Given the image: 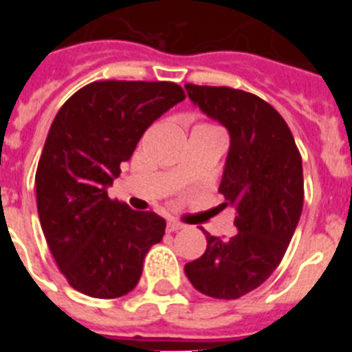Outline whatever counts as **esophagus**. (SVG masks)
I'll use <instances>...</instances> for the list:
<instances>
[{"instance_id": "esophagus-1", "label": "esophagus", "mask_w": 352, "mask_h": 352, "mask_svg": "<svg viewBox=\"0 0 352 352\" xmlns=\"http://www.w3.org/2000/svg\"><path fill=\"white\" fill-rule=\"evenodd\" d=\"M183 223L182 222H178V220H169V222H167V231L169 232H176V231H179V229H183Z\"/></svg>"}]
</instances>
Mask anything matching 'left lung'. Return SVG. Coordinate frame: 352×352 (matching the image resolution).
<instances>
[{
    "mask_svg": "<svg viewBox=\"0 0 352 352\" xmlns=\"http://www.w3.org/2000/svg\"><path fill=\"white\" fill-rule=\"evenodd\" d=\"M188 98L231 135L219 192L236 210L232 238L204 231L206 252L185 264L199 292L236 300L276 270L303 210V167L284 118L257 95L185 84Z\"/></svg>",
    "mask_w": 352,
    "mask_h": 352,
    "instance_id": "8db88e82",
    "label": "left lung"
}]
</instances>
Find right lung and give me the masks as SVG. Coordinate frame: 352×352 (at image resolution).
Instances as JSON below:
<instances>
[{
    "label": "right lung",
    "mask_w": 352,
    "mask_h": 352,
    "mask_svg": "<svg viewBox=\"0 0 352 352\" xmlns=\"http://www.w3.org/2000/svg\"><path fill=\"white\" fill-rule=\"evenodd\" d=\"M182 100V86L166 80H96L56 114L36 167V208L52 257L76 291L113 300L138 285L166 220L109 199L107 188L146 129Z\"/></svg>",
    "instance_id": "obj_1"
}]
</instances>
